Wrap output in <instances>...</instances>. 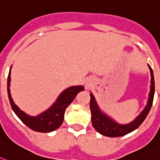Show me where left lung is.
<instances>
[{
    "label": "left lung",
    "instance_id": "8db88e82",
    "mask_svg": "<svg viewBox=\"0 0 160 160\" xmlns=\"http://www.w3.org/2000/svg\"><path fill=\"white\" fill-rule=\"evenodd\" d=\"M148 67L151 72V91H150L149 98L147 101V106L141 112L133 122H130L128 124L121 125L114 120L107 116L100 109L99 106L96 101L95 97L92 93H90V110L92 114V124L98 133L102 135L107 137H121L126 135L130 132L134 131L138 128V126L143 122L147 114L149 113L151 108L152 106L155 94V80H154L153 71L151 69V66L148 64Z\"/></svg>",
    "mask_w": 160,
    "mask_h": 160
}]
</instances>
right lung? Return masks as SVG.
Wrapping results in <instances>:
<instances>
[{
  "label": "right lung",
  "mask_w": 160,
  "mask_h": 160,
  "mask_svg": "<svg viewBox=\"0 0 160 160\" xmlns=\"http://www.w3.org/2000/svg\"><path fill=\"white\" fill-rule=\"evenodd\" d=\"M10 72L11 68L9 72V76H8V80H7V91H8V96H9L11 107L17 116L20 118V120L26 126H28L29 128L34 131L48 133L59 128L64 119V113L67 107L72 103L76 95L80 91H84L83 86H72L70 88L65 89L59 96L56 101L49 109L38 116L32 117L21 110L18 107L15 105L14 101L11 97L10 89H9L11 80Z\"/></svg>",
  "instance_id": "right-lung-1"
}]
</instances>
